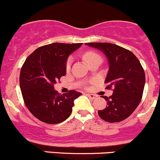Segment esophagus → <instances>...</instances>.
Listing matches in <instances>:
<instances>
[{"instance_id":"obj_1","label":"esophagus","mask_w":160,"mask_h":160,"mask_svg":"<svg viewBox=\"0 0 160 160\" xmlns=\"http://www.w3.org/2000/svg\"><path fill=\"white\" fill-rule=\"evenodd\" d=\"M86 95L88 96V97H89L90 99H95L97 98V96L95 95V94H92V93H87Z\"/></svg>"}]
</instances>
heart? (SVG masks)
Returning a JSON list of instances; mask_svg holds the SVG:
<instances>
[{"label": "heart", "instance_id": "b5f03b06", "mask_svg": "<svg viewBox=\"0 0 160 160\" xmlns=\"http://www.w3.org/2000/svg\"><path fill=\"white\" fill-rule=\"evenodd\" d=\"M97 58H100V56H99L97 53L94 52H92V51H89V52H86L84 53V55H83V59H84L85 61L86 62V63L89 64V63H90L91 62L93 61L94 60H96V59ZM71 59H68V61H67V64H66V68H70V66H71Z\"/></svg>", "mask_w": 160, "mask_h": 160}]
</instances>
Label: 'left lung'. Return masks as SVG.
<instances>
[{
    "label": "left lung",
    "mask_w": 160,
    "mask_h": 160,
    "mask_svg": "<svg viewBox=\"0 0 160 160\" xmlns=\"http://www.w3.org/2000/svg\"><path fill=\"white\" fill-rule=\"evenodd\" d=\"M105 55L109 69L105 78L107 89L113 87L111 97H103L107 108L98 111L100 118L117 122L128 118L139 105L145 84V74L141 63L132 52L107 42L86 43Z\"/></svg>",
    "instance_id": "left-lung-1"
}]
</instances>
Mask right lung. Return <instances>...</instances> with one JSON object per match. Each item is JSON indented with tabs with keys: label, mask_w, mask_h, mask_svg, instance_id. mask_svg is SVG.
Segmentation results:
<instances>
[{
	"label": "right lung",
	"mask_w": 160,
	"mask_h": 160,
	"mask_svg": "<svg viewBox=\"0 0 160 160\" xmlns=\"http://www.w3.org/2000/svg\"><path fill=\"white\" fill-rule=\"evenodd\" d=\"M82 43H52L37 48L24 62L19 86L24 102L32 115L48 124L65 121L71 115L76 98L81 92L71 90L63 95L54 85L66 74L68 56Z\"/></svg>",
	"instance_id": "right-lung-1"
}]
</instances>
